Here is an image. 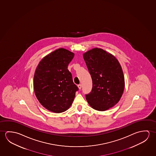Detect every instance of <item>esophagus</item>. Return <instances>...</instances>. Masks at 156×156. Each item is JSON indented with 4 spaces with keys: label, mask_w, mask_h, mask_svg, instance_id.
Masks as SVG:
<instances>
[{
    "label": "esophagus",
    "mask_w": 156,
    "mask_h": 156,
    "mask_svg": "<svg viewBox=\"0 0 156 156\" xmlns=\"http://www.w3.org/2000/svg\"><path fill=\"white\" fill-rule=\"evenodd\" d=\"M77 87H78V88H79V89H81V87H82V86H81V84H79V85H78V86H77Z\"/></svg>",
    "instance_id": "esophagus-1"
}]
</instances>
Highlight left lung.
I'll return each instance as SVG.
<instances>
[{"instance_id": "1", "label": "left lung", "mask_w": 156, "mask_h": 156, "mask_svg": "<svg viewBox=\"0 0 156 156\" xmlns=\"http://www.w3.org/2000/svg\"><path fill=\"white\" fill-rule=\"evenodd\" d=\"M92 77V92L86 99L93 108L105 111L119 101L124 92L125 79L121 65L115 57L96 48L83 54Z\"/></svg>"}]
</instances>
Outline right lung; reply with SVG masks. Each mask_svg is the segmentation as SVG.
<instances>
[{
	"mask_svg": "<svg viewBox=\"0 0 156 156\" xmlns=\"http://www.w3.org/2000/svg\"><path fill=\"white\" fill-rule=\"evenodd\" d=\"M74 56V53L59 48L43 57L37 66L34 78L35 95L49 111L65 112L74 101L79 89L68 69Z\"/></svg>",
	"mask_w": 156,
	"mask_h": 156,
	"instance_id": "obj_1",
	"label": "right lung"
}]
</instances>
